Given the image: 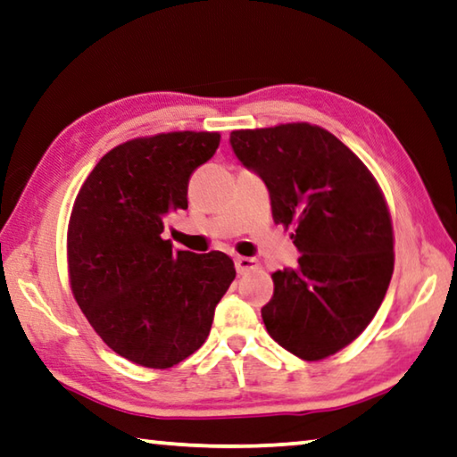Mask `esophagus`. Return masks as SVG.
Instances as JSON below:
<instances>
[{"mask_svg": "<svg viewBox=\"0 0 457 457\" xmlns=\"http://www.w3.org/2000/svg\"><path fill=\"white\" fill-rule=\"evenodd\" d=\"M260 268V262L255 260V257H244V255H237L236 257V270L237 273H250L253 270Z\"/></svg>", "mask_w": 457, "mask_h": 457, "instance_id": "obj_1", "label": "esophagus"}]
</instances>
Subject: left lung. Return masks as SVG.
Segmentation results:
<instances>
[{"label": "left lung", "mask_w": 457, "mask_h": 457, "mask_svg": "<svg viewBox=\"0 0 457 457\" xmlns=\"http://www.w3.org/2000/svg\"><path fill=\"white\" fill-rule=\"evenodd\" d=\"M229 144L270 192L273 221L294 228L300 260L271 273L268 334L305 361L352 344L394 273L392 218L376 178L350 147L312 123L236 129Z\"/></svg>", "instance_id": "1"}]
</instances>
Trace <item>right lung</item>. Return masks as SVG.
I'll return each mask as SVG.
<instances>
[{
  "label": "right lung",
  "instance_id": "obj_1",
  "mask_svg": "<svg viewBox=\"0 0 457 457\" xmlns=\"http://www.w3.org/2000/svg\"><path fill=\"white\" fill-rule=\"evenodd\" d=\"M220 137L171 131L129 139L97 162L73 204V297L107 347L137 366L165 370L200 350L236 278L229 255L173 252L162 237L165 215L186 210L189 178Z\"/></svg>",
  "mask_w": 457,
  "mask_h": 457
}]
</instances>
